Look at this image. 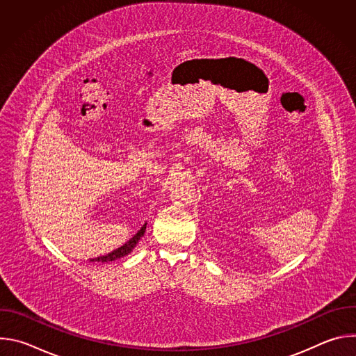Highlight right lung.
Here are the masks:
<instances>
[{
	"mask_svg": "<svg viewBox=\"0 0 356 356\" xmlns=\"http://www.w3.org/2000/svg\"><path fill=\"white\" fill-rule=\"evenodd\" d=\"M145 229H146V224H145L127 243H124L121 248H118V249H115V250L107 253V255H104V257H98V258H95V259H91V262H111V261H115V259H120V258L128 255V253H131V250L135 248V245L138 243V241L140 239V236H143Z\"/></svg>",
	"mask_w": 356,
	"mask_h": 356,
	"instance_id": "obj_1",
	"label": "right lung"
}]
</instances>
